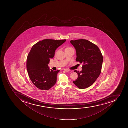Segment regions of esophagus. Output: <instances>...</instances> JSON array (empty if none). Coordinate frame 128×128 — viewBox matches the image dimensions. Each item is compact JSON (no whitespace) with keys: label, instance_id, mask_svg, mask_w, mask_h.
<instances>
[{"label":"esophagus","instance_id":"34e87169","mask_svg":"<svg viewBox=\"0 0 128 128\" xmlns=\"http://www.w3.org/2000/svg\"><path fill=\"white\" fill-rule=\"evenodd\" d=\"M64 71H66V72H68L70 71V70H68V69H64Z\"/></svg>","mask_w":128,"mask_h":128}]
</instances>
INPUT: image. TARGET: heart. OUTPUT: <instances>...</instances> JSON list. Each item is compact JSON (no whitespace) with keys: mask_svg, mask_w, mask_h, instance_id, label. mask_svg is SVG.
Instances as JSON below:
<instances>
[{"mask_svg":"<svg viewBox=\"0 0 128 128\" xmlns=\"http://www.w3.org/2000/svg\"><path fill=\"white\" fill-rule=\"evenodd\" d=\"M71 49L73 48L72 47H68L67 48H66V50H70V49Z\"/></svg>","mask_w":128,"mask_h":128,"instance_id":"obj_1","label":"heart"}]
</instances>
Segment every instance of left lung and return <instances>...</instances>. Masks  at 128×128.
Instances as JSON below:
<instances>
[{"instance_id": "1", "label": "left lung", "mask_w": 128, "mask_h": 128, "mask_svg": "<svg viewBox=\"0 0 128 128\" xmlns=\"http://www.w3.org/2000/svg\"><path fill=\"white\" fill-rule=\"evenodd\" d=\"M76 50V61L82 63L80 72L75 70L78 78L73 83L80 89L88 88L92 85L100 74L103 57L96 45L85 39L71 40Z\"/></svg>"}]
</instances>
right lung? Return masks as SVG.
Masks as SVG:
<instances>
[{
  "instance_id": "add662e5",
  "label": "right lung",
  "mask_w": 128,
  "mask_h": 128,
  "mask_svg": "<svg viewBox=\"0 0 128 128\" xmlns=\"http://www.w3.org/2000/svg\"><path fill=\"white\" fill-rule=\"evenodd\" d=\"M66 40L44 39L33 46L26 58V69L29 77L37 88L48 90L55 84L59 70H50L48 64L55 50Z\"/></svg>"
}]
</instances>
